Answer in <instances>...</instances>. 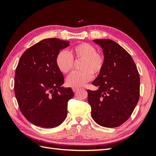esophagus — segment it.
<instances>
[{
    "mask_svg": "<svg viewBox=\"0 0 156 156\" xmlns=\"http://www.w3.org/2000/svg\"><path fill=\"white\" fill-rule=\"evenodd\" d=\"M79 90V88H73V91L74 92H77Z\"/></svg>",
    "mask_w": 156,
    "mask_h": 156,
    "instance_id": "1",
    "label": "esophagus"
}]
</instances>
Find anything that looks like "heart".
Returning a JSON list of instances; mask_svg holds the SVG:
<instances>
[{
	"label": "heart",
	"instance_id": "obj_1",
	"mask_svg": "<svg viewBox=\"0 0 156 156\" xmlns=\"http://www.w3.org/2000/svg\"><path fill=\"white\" fill-rule=\"evenodd\" d=\"M61 51L56 57V64L64 74L70 72L73 68V60H82L80 65L81 71L71 74L66 80L67 85L72 88L83 87L93 77V74L98 75L104 67L103 56L96 52V49L91 44L81 43L74 45L69 52Z\"/></svg>",
	"mask_w": 156,
	"mask_h": 156
}]
</instances>
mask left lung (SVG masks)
Returning <instances> with one entry per match:
<instances>
[{"mask_svg":"<svg viewBox=\"0 0 156 156\" xmlns=\"http://www.w3.org/2000/svg\"><path fill=\"white\" fill-rule=\"evenodd\" d=\"M104 55V67L92 84L96 90H88L92 117L105 127H116L128 120L137 104L140 77L131 55L109 39L94 40Z\"/></svg>","mask_w":156,"mask_h":156,"instance_id":"8db88e82","label":"left lung"}]
</instances>
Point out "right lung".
I'll use <instances>...</instances> for the list:
<instances>
[{"label": "right lung", "instance_id": "add662e5", "mask_svg": "<svg viewBox=\"0 0 156 156\" xmlns=\"http://www.w3.org/2000/svg\"><path fill=\"white\" fill-rule=\"evenodd\" d=\"M69 41L48 38L26 50L19 61L14 90L20 110L37 126L53 128L61 124L68 114V102L74 93L62 87L64 76L56 64L59 52Z\"/></svg>", "mask_w": 156, "mask_h": 156}]
</instances>
